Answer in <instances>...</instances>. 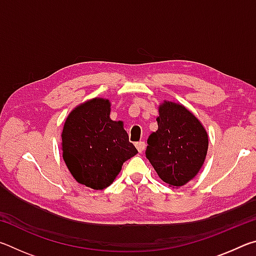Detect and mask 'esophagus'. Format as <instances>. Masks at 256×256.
<instances>
[{"mask_svg":"<svg viewBox=\"0 0 256 256\" xmlns=\"http://www.w3.org/2000/svg\"><path fill=\"white\" fill-rule=\"evenodd\" d=\"M136 149H138V152L142 154V152H144V149H146V142H144V141L136 142Z\"/></svg>","mask_w":256,"mask_h":256,"instance_id":"1","label":"esophagus"}]
</instances>
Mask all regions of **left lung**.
<instances>
[{"label":"left lung","instance_id":"left-lung-1","mask_svg":"<svg viewBox=\"0 0 256 256\" xmlns=\"http://www.w3.org/2000/svg\"><path fill=\"white\" fill-rule=\"evenodd\" d=\"M158 130L146 141V156L158 176L172 188L185 185L201 170L208 133L188 110L172 102L159 106Z\"/></svg>","mask_w":256,"mask_h":256}]
</instances>
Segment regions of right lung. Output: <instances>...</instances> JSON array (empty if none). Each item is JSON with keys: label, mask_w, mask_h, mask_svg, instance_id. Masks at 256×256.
Listing matches in <instances>:
<instances>
[{"label": "right lung", "mask_w": 256, "mask_h": 256, "mask_svg": "<svg viewBox=\"0 0 256 256\" xmlns=\"http://www.w3.org/2000/svg\"><path fill=\"white\" fill-rule=\"evenodd\" d=\"M108 99L94 98L76 106L64 123L63 159L74 180L94 190L110 186L123 164L138 154L123 128L112 120Z\"/></svg>", "instance_id": "right-lung-1"}]
</instances>
